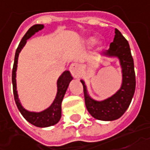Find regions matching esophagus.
<instances>
[{
	"label": "esophagus",
	"instance_id": "34e87169",
	"mask_svg": "<svg viewBox=\"0 0 150 150\" xmlns=\"http://www.w3.org/2000/svg\"><path fill=\"white\" fill-rule=\"evenodd\" d=\"M70 71H71V75H73L75 78H78L79 75V67L78 64L73 63L70 66Z\"/></svg>",
	"mask_w": 150,
	"mask_h": 150
}]
</instances>
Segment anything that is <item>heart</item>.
<instances>
[{
    "label": "heart",
    "mask_w": 150,
    "mask_h": 150,
    "mask_svg": "<svg viewBox=\"0 0 150 150\" xmlns=\"http://www.w3.org/2000/svg\"><path fill=\"white\" fill-rule=\"evenodd\" d=\"M89 42H90V43H91V42H93V39H91V40L89 41Z\"/></svg>",
    "instance_id": "heart-1"
}]
</instances>
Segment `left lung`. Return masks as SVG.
<instances>
[{
	"label": "left lung",
	"mask_w": 150,
	"mask_h": 150,
	"mask_svg": "<svg viewBox=\"0 0 150 150\" xmlns=\"http://www.w3.org/2000/svg\"><path fill=\"white\" fill-rule=\"evenodd\" d=\"M115 33L113 42L110 44L109 49L103 52V55L117 57L120 59L123 76L121 88L109 98L98 102L88 96L84 82L81 80L88 112L92 117L102 121H113L121 117L131 104L135 93V74L131 48L127 40L117 28Z\"/></svg>",
	"instance_id": "obj_1"
}]
</instances>
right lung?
I'll list each match as a JSON object with an SVG mask.
<instances>
[{"label": "right lung", "instance_id": "add662e5", "mask_svg": "<svg viewBox=\"0 0 150 150\" xmlns=\"http://www.w3.org/2000/svg\"><path fill=\"white\" fill-rule=\"evenodd\" d=\"M42 24H35L32 26L28 30V32L24 34L23 38L21 39L19 46L16 49L15 56V62L12 70V83H13V93H14V98H15V103L17 105V108L20 112V113L23 115L27 121L32 125L38 127H47V126H53L57 124L62 117V102L64 95L67 92L68 85L72 79L70 71H65L62 74L57 80V97L54 100L53 103L47 109L44 110L41 112H31L25 110L20 104L18 98V93L16 90V69H17V63H18V57L23 47L25 45L26 42L30 37L33 35L38 31L43 28Z\"/></svg>", "mask_w": 150, "mask_h": 150}]
</instances>
